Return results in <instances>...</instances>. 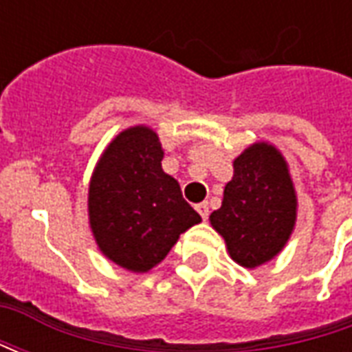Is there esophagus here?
I'll use <instances>...</instances> for the list:
<instances>
[{
    "instance_id": "1",
    "label": "esophagus",
    "mask_w": 352,
    "mask_h": 352,
    "mask_svg": "<svg viewBox=\"0 0 352 352\" xmlns=\"http://www.w3.org/2000/svg\"><path fill=\"white\" fill-rule=\"evenodd\" d=\"M196 211H198L199 217H201L204 221H207V217H209V206H207L206 201L198 204V206H196Z\"/></svg>"
}]
</instances>
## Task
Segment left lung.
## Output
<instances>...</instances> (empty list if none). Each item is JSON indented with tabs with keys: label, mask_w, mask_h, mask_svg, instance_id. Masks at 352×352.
I'll use <instances>...</instances> for the list:
<instances>
[{
	"label": "left lung",
	"mask_w": 352,
	"mask_h": 352,
	"mask_svg": "<svg viewBox=\"0 0 352 352\" xmlns=\"http://www.w3.org/2000/svg\"><path fill=\"white\" fill-rule=\"evenodd\" d=\"M296 211L287 160L270 143H254L234 160L221 209L209 221L224 237L232 260L252 270L283 251L294 230Z\"/></svg>",
	"instance_id": "obj_1"
}]
</instances>
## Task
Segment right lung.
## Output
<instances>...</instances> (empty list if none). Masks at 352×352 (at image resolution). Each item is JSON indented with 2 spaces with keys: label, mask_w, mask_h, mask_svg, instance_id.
I'll list each match as a JSON object with an SVG mask.
<instances>
[{
  "label": "right lung",
  "mask_w": 352,
  "mask_h": 352,
  "mask_svg": "<svg viewBox=\"0 0 352 352\" xmlns=\"http://www.w3.org/2000/svg\"><path fill=\"white\" fill-rule=\"evenodd\" d=\"M156 131H120L96 164L88 221L100 251L124 270L145 273L168 256L179 236L201 222L175 179L162 169Z\"/></svg>",
  "instance_id": "right-lung-1"
}]
</instances>
